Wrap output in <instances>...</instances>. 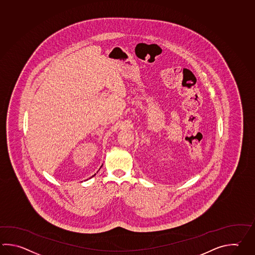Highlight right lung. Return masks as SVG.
I'll use <instances>...</instances> for the list:
<instances>
[{
    "label": "right lung",
    "instance_id": "1",
    "mask_svg": "<svg viewBox=\"0 0 255 255\" xmlns=\"http://www.w3.org/2000/svg\"><path fill=\"white\" fill-rule=\"evenodd\" d=\"M102 166H103V165H102ZM102 166L100 167V169H101V168H102ZM100 169H99V170H100ZM98 172H99V171H98ZM95 174H96V173H95ZM95 174H94V175H93V176H92V177L95 176ZM92 177H91V178H92Z\"/></svg>",
    "mask_w": 255,
    "mask_h": 255
}]
</instances>
